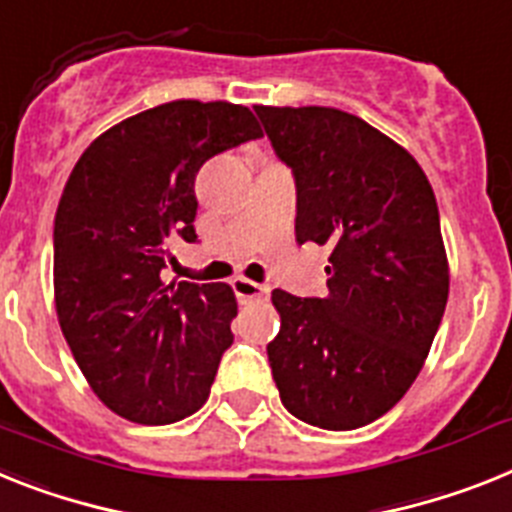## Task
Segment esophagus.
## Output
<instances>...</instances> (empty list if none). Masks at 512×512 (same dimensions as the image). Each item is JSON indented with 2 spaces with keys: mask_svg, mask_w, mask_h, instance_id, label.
<instances>
[{
  "mask_svg": "<svg viewBox=\"0 0 512 512\" xmlns=\"http://www.w3.org/2000/svg\"><path fill=\"white\" fill-rule=\"evenodd\" d=\"M231 286H234V294L239 302H255V299H265L270 294V286L249 281V278H234Z\"/></svg>",
  "mask_w": 512,
  "mask_h": 512,
  "instance_id": "1",
  "label": "esophagus"
}]
</instances>
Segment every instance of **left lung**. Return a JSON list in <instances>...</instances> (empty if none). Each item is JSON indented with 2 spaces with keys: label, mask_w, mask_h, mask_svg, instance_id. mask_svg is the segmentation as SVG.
<instances>
[{
  "label": "left lung",
  "mask_w": 512,
  "mask_h": 512,
  "mask_svg": "<svg viewBox=\"0 0 512 512\" xmlns=\"http://www.w3.org/2000/svg\"><path fill=\"white\" fill-rule=\"evenodd\" d=\"M296 179V242L325 244L328 296L273 291L268 362L281 403L320 429L388 414L422 372L450 268L427 174L409 150L330 106H255Z\"/></svg>",
  "instance_id": "1"
}]
</instances>
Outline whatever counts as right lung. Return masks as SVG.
Listing matches in <instances>:
<instances>
[{"instance_id":"obj_1","label":"right lung","mask_w":512,"mask_h":512,"mask_svg":"<svg viewBox=\"0 0 512 512\" xmlns=\"http://www.w3.org/2000/svg\"><path fill=\"white\" fill-rule=\"evenodd\" d=\"M263 137L229 101L161 103L85 148L54 218L59 328L90 390L135 424H171L208 401L231 346L229 283L163 281L179 239L195 242V176Z\"/></svg>"}]
</instances>
